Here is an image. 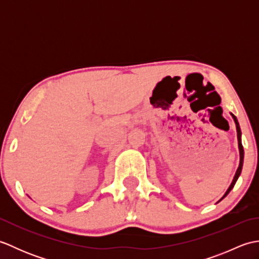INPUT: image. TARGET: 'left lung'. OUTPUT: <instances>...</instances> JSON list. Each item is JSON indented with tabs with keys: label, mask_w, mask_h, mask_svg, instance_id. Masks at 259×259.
I'll use <instances>...</instances> for the list:
<instances>
[{
	"label": "left lung",
	"mask_w": 259,
	"mask_h": 259,
	"mask_svg": "<svg viewBox=\"0 0 259 259\" xmlns=\"http://www.w3.org/2000/svg\"><path fill=\"white\" fill-rule=\"evenodd\" d=\"M232 115H233L234 121H235V123H236V129H237V139H238V148H239L240 160H239V167H238V169H237V171H236V174H235V177H234V179H233V183L230 184L229 188H228L227 191H226V194L224 195V197L222 198V199H224V198L229 194L230 190H232V189L234 188L236 181H237V179H238V177H239V175H240V172H241V169H243V162H244V148H243V145H241V131H240V126H239L237 118H236L234 114H232ZM222 199H221V200H222ZM221 200H219V201H221Z\"/></svg>",
	"instance_id": "1"
}]
</instances>
